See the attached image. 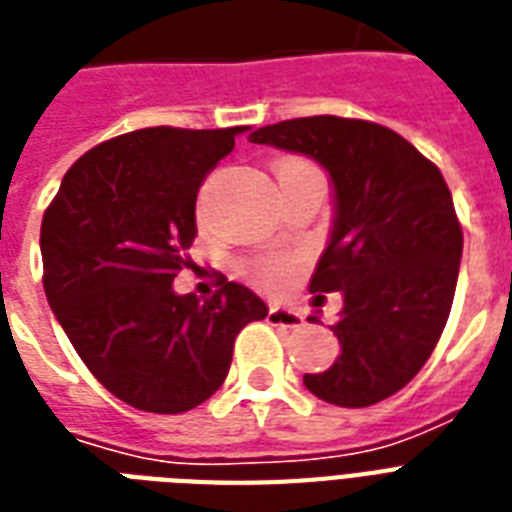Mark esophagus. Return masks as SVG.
I'll return each instance as SVG.
<instances>
[{"label": "esophagus", "instance_id": "34e87169", "mask_svg": "<svg viewBox=\"0 0 512 512\" xmlns=\"http://www.w3.org/2000/svg\"><path fill=\"white\" fill-rule=\"evenodd\" d=\"M267 320L272 326H280V328H299L304 323L299 312L288 310V307H269V315Z\"/></svg>", "mask_w": 512, "mask_h": 512}]
</instances>
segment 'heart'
Masks as SVG:
<instances>
[{"label":"heart","instance_id":"1","mask_svg":"<svg viewBox=\"0 0 512 512\" xmlns=\"http://www.w3.org/2000/svg\"><path fill=\"white\" fill-rule=\"evenodd\" d=\"M291 165H307V162L285 160L277 165V170L291 168ZM293 269H296V259H291V256H267V259H261L253 264V277H256V283H261L264 288H283V285L293 277Z\"/></svg>","mask_w":512,"mask_h":512}]
</instances>
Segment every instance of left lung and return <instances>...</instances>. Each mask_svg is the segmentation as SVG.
I'll return each mask as SVG.
<instances>
[{
	"mask_svg": "<svg viewBox=\"0 0 512 512\" xmlns=\"http://www.w3.org/2000/svg\"><path fill=\"white\" fill-rule=\"evenodd\" d=\"M253 144L307 154L334 181V229L310 291H342L331 331L342 355L304 374L312 395L344 408L403 390L449 320L462 227L441 170L395 130L344 117H299L251 133Z\"/></svg>",
	"mask_w": 512,
	"mask_h": 512,
	"instance_id": "8db88e82",
	"label": "left lung"
}]
</instances>
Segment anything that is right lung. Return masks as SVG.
Listing matches in <instances>:
<instances>
[{"label":"right lung","instance_id":"add662e5","mask_svg":"<svg viewBox=\"0 0 512 512\" xmlns=\"http://www.w3.org/2000/svg\"><path fill=\"white\" fill-rule=\"evenodd\" d=\"M248 128H144L85 152L42 219L45 293L90 374L128 406L181 414L229 374L235 336L267 304L219 275L211 299L173 277L197 235L202 181Z\"/></svg>","mask_w":512,"mask_h":512}]
</instances>
